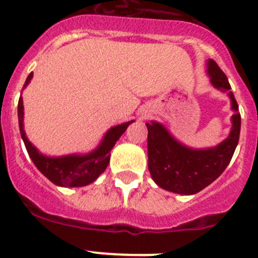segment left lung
<instances>
[{
	"label": "left lung",
	"mask_w": 258,
	"mask_h": 258,
	"mask_svg": "<svg viewBox=\"0 0 258 258\" xmlns=\"http://www.w3.org/2000/svg\"><path fill=\"white\" fill-rule=\"evenodd\" d=\"M207 66L212 85L227 93L231 99L232 127L226 140L213 149L194 150L175 141L159 122H146L149 129V170L152 179L161 188L175 194H197L217 179L229 165L239 142L240 113L230 90L229 80L213 59H209Z\"/></svg>",
	"instance_id": "left-lung-1"
}]
</instances>
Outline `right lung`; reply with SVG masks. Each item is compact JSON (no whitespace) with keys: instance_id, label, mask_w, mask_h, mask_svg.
<instances>
[{"instance_id":"1","label":"right lung","mask_w":258,"mask_h":258,"mask_svg":"<svg viewBox=\"0 0 258 258\" xmlns=\"http://www.w3.org/2000/svg\"><path fill=\"white\" fill-rule=\"evenodd\" d=\"M32 77H33V72L28 75L23 88L28 85ZM23 109L24 107H23V99L20 95L19 103H18V118H19L22 140L26 145L29 157L32 159L33 164L37 166V169L49 181L55 183L56 186H61V187H81V186H86V184L94 182L108 165L109 155H111V150L113 149L115 143L126 131L129 124L133 122L132 120V121L111 127L104 136L101 145L90 154L49 157L38 152V150L27 138L26 132L23 129V116H24Z\"/></svg>"}]
</instances>
